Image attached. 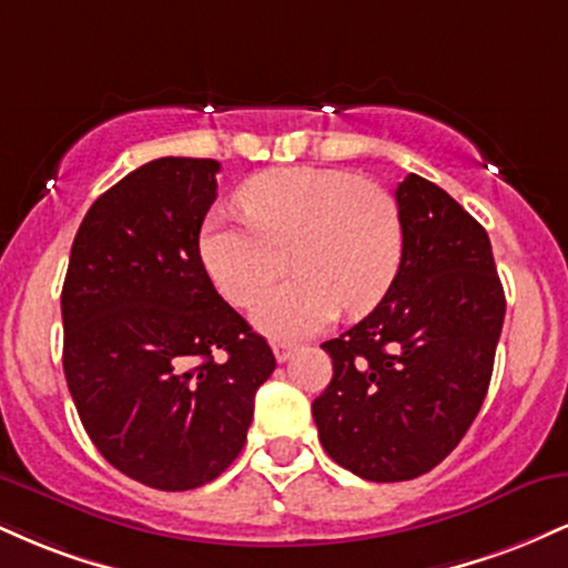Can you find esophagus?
<instances>
[{
    "instance_id": "1",
    "label": "esophagus",
    "mask_w": 568,
    "mask_h": 568,
    "mask_svg": "<svg viewBox=\"0 0 568 568\" xmlns=\"http://www.w3.org/2000/svg\"><path fill=\"white\" fill-rule=\"evenodd\" d=\"M272 349H275L277 363H285L293 355V349H296V347H293V344H288V342H275V344H272Z\"/></svg>"
}]
</instances>
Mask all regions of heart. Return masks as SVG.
<instances>
[{"label": "heart", "mask_w": 568, "mask_h": 568, "mask_svg": "<svg viewBox=\"0 0 568 568\" xmlns=\"http://www.w3.org/2000/svg\"><path fill=\"white\" fill-rule=\"evenodd\" d=\"M245 221L221 213L200 230V258L216 288L251 306L285 266L288 283L258 302L253 323L272 338H302L338 312H368L395 283L403 221L387 189L331 168H275L237 192Z\"/></svg>", "instance_id": "b5f03b06"}]
</instances>
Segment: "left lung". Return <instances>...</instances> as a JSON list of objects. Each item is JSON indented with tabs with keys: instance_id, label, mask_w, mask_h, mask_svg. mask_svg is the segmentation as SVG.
<instances>
[{
	"instance_id": "left-lung-1",
	"label": "left lung",
	"mask_w": 568,
	"mask_h": 568,
	"mask_svg": "<svg viewBox=\"0 0 568 568\" xmlns=\"http://www.w3.org/2000/svg\"><path fill=\"white\" fill-rule=\"evenodd\" d=\"M395 200L400 270L368 317L323 344L334 379L312 403L331 459L374 484L419 478L459 446L484 406L505 323L484 226L416 173Z\"/></svg>"
}]
</instances>
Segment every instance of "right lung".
Returning <instances> with one entry per match:
<instances>
[{"mask_svg": "<svg viewBox=\"0 0 568 568\" xmlns=\"http://www.w3.org/2000/svg\"><path fill=\"white\" fill-rule=\"evenodd\" d=\"M219 171L194 158L135 168L84 213L63 280V374L84 433L160 491L211 484L237 459L275 371L200 258Z\"/></svg>", "mask_w": 568, "mask_h": 568, "instance_id": "obj_1", "label": "right lung"}]
</instances>
